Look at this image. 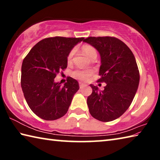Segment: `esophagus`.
I'll return each instance as SVG.
<instances>
[{
	"instance_id": "1",
	"label": "esophagus",
	"mask_w": 160,
	"mask_h": 160,
	"mask_svg": "<svg viewBox=\"0 0 160 160\" xmlns=\"http://www.w3.org/2000/svg\"><path fill=\"white\" fill-rule=\"evenodd\" d=\"M79 86H80V88L82 89L83 88H85V87L87 86L86 84L85 83H82V82H79Z\"/></svg>"
}]
</instances>
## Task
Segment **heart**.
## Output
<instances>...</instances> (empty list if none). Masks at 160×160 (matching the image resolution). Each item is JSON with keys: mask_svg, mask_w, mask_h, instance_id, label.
Listing matches in <instances>:
<instances>
[{"mask_svg": "<svg viewBox=\"0 0 160 160\" xmlns=\"http://www.w3.org/2000/svg\"><path fill=\"white\" fill-rule=\"evenodd\" d=\"M82 52L88 56L89 58L92 59L94 56H97V51L90 44H84L81 47ZM75 54V49L72 48V49L70 51L68 55L67 56V61L68 63H71L72 61V59L74 58V56ZM92 75V71L91 70H81V69H77L75 70L74 71L72 72V76L75 78V79L86 81L88 80L89 78L91 77Z\"/></svg>", "mask_w": 160, "mask_h": 160, "instance_id": "heart-1", "label": "heart"}]
</instances>
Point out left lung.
Listing matches in <instances>:
<instances>
[{"label": "left lung", "instance_id": "8db88e82", "mask_svg": "<svg viewBox=\"0 0 160 160\" xmlns=\"http://www.w3.org/2000/svg\"><path fill=\"white\" fill-rule=\"evenodd\" d=\"M84 42L99 51L101 57L98 82L107 84L103 91L90 85L88 97L92 117L103 122L115 120L131 104L139 85L140 73L135 56L125 43L113 37H90Z\"/></svg>", "mask_w": 160, "mask_h": 160}]
</instances>
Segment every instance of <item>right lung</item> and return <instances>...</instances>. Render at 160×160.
Instances as JSON below:
<instances>
[{
	"label": "right lung",
	"instance_id": "right-lung-1",
	"mask_svg": "<svg viewBox=\"0 0 160 160\" xmlns=\"http://www.w3.org/2000/svg\"><path fill=\"white\" fill-rule=\"evenodd\" d=\"M84 37H48L32 47L24 58L21 87L28 106L35 114L47 121L61 118L67 113L79 84L68 77L61 86L54 78L68 66L67 56Z\"/></svg>",
	"mask_w": 160,
	"mask_h": 160
}]
</instances>
